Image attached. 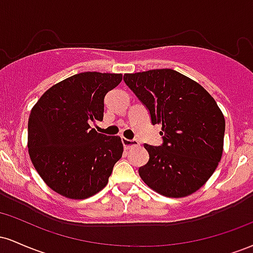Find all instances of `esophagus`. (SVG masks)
Returning <instances> with one entry per match:
<instances>
[{"mask_svg": "<svg viewBox=\"0 0 253 253\" xmlns=\"http://www.w3.org/2000/svg\"><path fill=\"white\" fill-rule=\"evenodd\" d=\"M121 141H123V145L124 147L126 150H128L129 147L132 146H136V145H139V141L136 140V139H126V138H123L121 139Z\"/></svg>", "mask_w": 253, "mask_h": 253, "instance_id": "1", "label": "esophagus"}]
</instances>
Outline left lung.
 <instances>
[{
	"mask_svg": "<svg viewBox=\"0 0 253 253\" xmlns=\"http://www.w3.org/2000/svg\"><path fill=\"white\" fill-rule=\"evenodd\" d=\"M125 83L162 125V146L145 144L139 176L161 195L184 197L210 179L222 156L225 118L210 92L171 69L126 74Z\"/></svg>",
	"mask_w": 253,
	"mask_h": 253,
	"instance_id": "8db88e82",
	"label": "left lung"
}]
</instances>
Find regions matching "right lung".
<instances>
[{"label":"right lung","instance_id":"add662e5","mask_svg":"<svg viewBox=\"0 0 253 253\" xmlns=\"http://www.w3.org/2000/svg\"><path fill=\"white\" fill-rule=\"evenodd\" d=\"M121 74L82 72L43 92L28 119V153L52 190L83 200L102 190L124 152L120 136L90 127L103 120L104 96Z\"/></svg>","mask_w":253,"mask_h":253}]
</instances>
